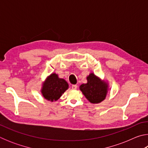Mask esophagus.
I'll list each match as a JSON object with an SVG mask.
<instances>
[{
  "label": "esophagus",
  "mask_w": 148,
  "mask_h": 148,
  "mask_svg": "<svg viewBox=\"0 0 148 148\" xmlns=\"http://www.w3.org/2000/svg\"><path fill=\"white\" fill-rule=\"evenodd\" d=\"M77 88V85H72V89H76Z\"/></svg>",
  "instance_id": "1"
}]
</instances>
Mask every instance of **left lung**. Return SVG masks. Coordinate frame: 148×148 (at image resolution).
<instances>
[{"instance_id": "left-lung-1", "label": "left lung", "mask_w": 148, "mask_h": 148, "mask_svg": "<svg viewBox=\"0 0 148 148\" xmlns=\"http://www.w3.org/2000/svg\"><path fill=\"white\" fill-rule=\"evenodd\" d=\"M87 83L82 84L79 87L80 90L90 102L100 103L106 98L108 84L92 73L87 77Z\"/></svg>"}]
</instances>
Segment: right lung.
<instances>
[{"mask_svg":"<svg viewBox=\"0 0 148 148\" xmlns=\"http://www.w3.org/2000/svg\"><path fill=\"white\" fill-rule=\"evenodd\" d=\"M69 88V84L64 79L59 78L58 75L51 74L47 77L42 86V93L47 101H56Z\"/></svg>","mask_w":148,"mask_h":148,"instance_id":"right-lung-1","label":"right lung"}]
</instances>
